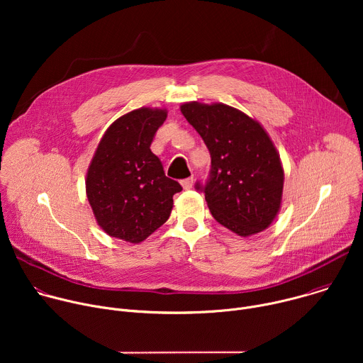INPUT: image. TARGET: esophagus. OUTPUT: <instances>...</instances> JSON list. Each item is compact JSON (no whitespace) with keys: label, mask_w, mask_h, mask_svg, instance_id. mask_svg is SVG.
Wrapping results in <instances>:
<instances>
[{"label":"esophagus","mask_w":363,"mask_h":363,"mask_svg":"<svg viewBox=\"0 0 363 363\" xmlns=\"http://www.w3.org/2000/svg\"><path fill=\"white\" fill-rule=\"evenodd\" d=\"M181 185L184 186V189H189V188H192V185H194V178H192V177H189V178L182 179V181H181Z\"/></svg>","instance_id":"1"}]
</instances>
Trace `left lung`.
<instances>
[{"instance_id": "obj_1", "label": "left lung", "mask_w": 363, "mask_h": 363, "mask_svg": "<svg viewBox=\"0 0 363 363\" xmlns=\"http://www.w3.org/2000/svg\"><path fill=\"white\" fill-rule=\"evenodd\" d=\"M185 119L211 155L210 179L202 189L213 217L241 237L264 231L281 208L284 169L266 129L224 103L181 105Z\"/></svg>"}]
</instances>
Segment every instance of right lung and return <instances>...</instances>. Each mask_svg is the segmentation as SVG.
Segmentation results:
<instances>
[{"label":"right lung","instance_id":"add662e5","mask_svg":"<svg viewBox=\"0 0 363 363\" xmlns=\"http://www.w3.org/2000/svg\"><path fill=\"white\" fill-rule=\"evenodd\" d=\"M167 109L139 108L116 119L101 136L86 175V195L100 228L138 244L171 216L182 186L168 178L150 143Z\"/></svg>","mask_w":363,"mask_h":363}]
</instances>
